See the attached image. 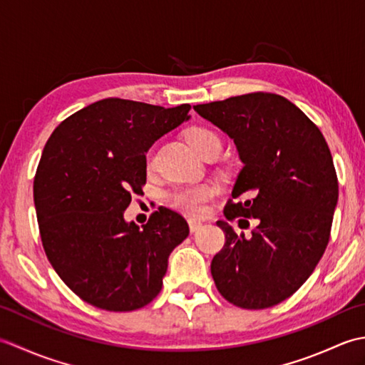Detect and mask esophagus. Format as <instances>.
Listing matches in <instances>:
<instances>
[{
	"instance_id": "obj_1",
	"label": "esophagus",
	"mask_w": 365,
	"mask_h": 365,
	"mask_svg": "<svg viewBox=\"0 0 365 365\" xmlns=\"http://www.w3.org/2000/svg\"><path fill=\"white\" fill-rule=\"evenodd\" d=\"M188 224H190V230L192 232V234H195V232H197L200 227H202V222L196 221V220H190Z\"/></svg>"
}]
</instances>
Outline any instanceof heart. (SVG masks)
<instances>
[{"mask_svg": "<svg viewBox=\"0 0 365 365\" xmlns=\"http://www.w3.org/2000/svg\"><path fill=\"white\" fill-rule=\"evenodd\" d=\"M187 139L199 155L205 150L218 147L221 149V139L216 131L208 127H191L187 131ZM155 166L153 152H149L145 157V168L152 170ZM216 195V188L212 185H197V187L177 188L168 196L169 205L183 215L200 216L205 212V205Z\"/></svg>", "mask_w": 365, "mask_h": 365, "instance_id": "heart-1", "label": "heart"}]
</instances>
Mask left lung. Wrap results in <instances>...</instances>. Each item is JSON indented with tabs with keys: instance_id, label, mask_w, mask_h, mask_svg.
<instances>
[{
	"instance_id": "left-lung-1",
	"label": "left lung",
	"mask_w": 365,
	"mask_h": 365,
	"mask_svg": "<svg viewBox=\"0 0 365 365\" xmlns=\"http://www.w3.org/2000/svg\"><path fill=\"white\" fill-rule=\"evenodd\" d=\"M195 110L234 139L245 165L224 216L257 222L251 237L216 222L226 235L210 267L216 289L237 307H273L307 281L328 246L339 197L329 147L297 105L271 92Z\"/></svg>"
}]
</instances>
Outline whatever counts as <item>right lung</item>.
Here are the masks:
<instances>
[{
    "instance_id": "right-lung-1",
    "label": "right lung",
    "mask_w": 365,
    "mask_h": 365,
    "mask_svg": "<svg viewBox=\"0 0 365 365\" xmlns=\"http://www.w3.org/2000/svg\"><path fill=\"white\" fill-rule=\"evenodd\" d=\"M190 110L103 98L68 115L46 141L34 177L42 246L88 304L128 312L160 293L169 254L188 237V222L160 207L139 229L123 212L143 192L145 152L188 120Z\"/></svg>"
}]
</instances>
